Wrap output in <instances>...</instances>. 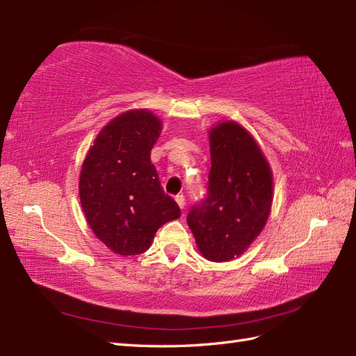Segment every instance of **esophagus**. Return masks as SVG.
Returning a JSON list of instances; mask_svg holds the SVG:
<instances>
[{
  "label": "esophagus",
  "mask_w": 356,
  "mask_h": 356,
  "mask_svg": "<svg viewBox=\"0 0 356 356\" xmlns=\"http://www.w3.org/2000/svg\"><path fill=\"white\" fill-rule=\"evenodd\" d=\"M176 202H177V205L180 207V208H185V195L184 194H177L176 195Z\"/></svg>",
  "instance_id": "34e87169"
}]
</instances>
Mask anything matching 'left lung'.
Instances as JSON below:
<instances>
[{"mask_svg":"<svg viewBox=\"0 0 356 356\" xmlns=\"http://www.w3.org/2000/svg\"><path fill=\"white\" fill-rule=\"evenodd\" d=\"M209 148L207 197L186 222L207 260L228 261L243 254L268 222L272 172L252 136L232 120L209 131Z\"/></svg>","mask_w":356,"mask_h":356,"instance_id":"left-lung-1","label":"left lung"}]
</instances>
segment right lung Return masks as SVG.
I'll list each match as a JSON object with an SVG mask.
<instances>
[{
    "label": "right lung",
    "instance_id": "right-lung-1",
    "mask_svg": "<svg viewBox=\"0 0 356 356\" xmlns=\"http://www.w3.org/2000/svg\"><path fill=\"white\" fill-rule=\"evenodd\" d=\"M161 131V119L151 111H127L102 128L82 163V211L95 236L115 254L145 252L156 231L180 217L149 161Z\"/></svg>",
    "mask_w": 356,
    "mask_h": 356
}]
</instances>
